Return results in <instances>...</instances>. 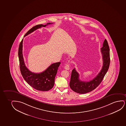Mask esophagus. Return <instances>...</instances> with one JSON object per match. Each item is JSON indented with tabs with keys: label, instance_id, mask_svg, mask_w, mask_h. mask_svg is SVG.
Wrapping results in <instances>:
<instances>
[{
	"label": "esophagus",
	"instance_id": "34e87169",
	"mask_svg": "<svg viewBox=\"0 0 126 126\" xmlns=\"http://www.w3.org/2000/svg\"><path fill=\"white\" fill-rule=\"evenodd\" d=\"M65 69L66 70H68L69 69V63H67L66 65H65Z\"/></svg>",
	"mask_w": 126,
	"mask_h": 126
}]
</instances>
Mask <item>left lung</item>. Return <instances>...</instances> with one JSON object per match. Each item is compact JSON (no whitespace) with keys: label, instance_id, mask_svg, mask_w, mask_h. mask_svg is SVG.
I'll return each instance as SVG.
<instances>
[{"label":"left lung","instance_id":"obj_1","mask_svg":"<svg viewBox=\"0 0 126 126\" xmlns=\"http://www.w3.org/2000/svg\"><path fill=\"white\" fill-rule=\"evenodd\" d=\"M102 54L103 65L99 73L93 80L89 81H83L79 79V74L75 70H72L71 77L69 86L71 89L75 92L79 94L89 93L99 86L108 70L110 64V53L108 43L105 39L100 48Z\"/></svg>","mask_w":126,"mask_h":126}]
</instances>
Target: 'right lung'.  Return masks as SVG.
I'll use <instances>...</instances> for the list:
<instances>
[{
	"label": "right lung",
	"mask_w": 126,
	"mask_h": 126,
	"mask_svg": "<svg viewBox=\"0 0 126 126\" xmlns=\"http://www.w3.org/2000/svg\"><path fill=\"white\" fill-rule=\"evenodd\" d=\"M53 23H47L46 25H37L32 27L24 36L25 37L33 31L42 27H45L48 24ZM22 43L23 39L19 44L18 49V57L19 59L20 70L23 78L30 86L34 89L41 91H47L52 88L54 84V80L57 73L58 68L61 64L60 62L51 64L44 71L35 73L30 71L26 67L22 55Z\"/></svg>",
	"instance_id": "right-lung-1"
}]
</instances>
